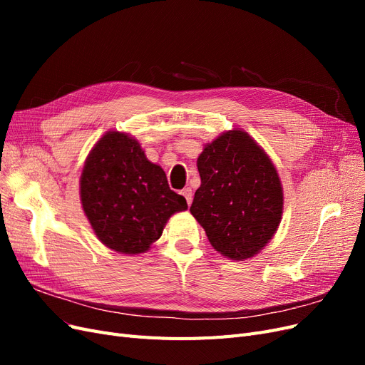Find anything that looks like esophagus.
Listing matches in <instances>:
<instances>
[{"label": "esophagus", "instance_id": "esophagus-1", "mask_svg": "<svg viewBox=\"0 0 365 365\" xmlns=\"http://www.w3.org/2000/svg\"><path fill=\"white\" fill-rule=\"evenodd\" d=\"M181 193H182V196L185 197V201H187V204H192V200H193V193H192V189L190 187H185V189H182L181 190Z\"/></svg>", "mask_w": 365, "mask_h": 365}]
</instances>
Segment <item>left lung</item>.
I'll return each instance as SVG.
<instances>
[{"instance_id": "obj_1", "label": "left lung", "mask_w": 365, "mask_h": 365, "mask_svg": "<svg viewBox=\"0 0 365 365\" xmlns=\"http://www.w3.org/2000/svg\"><path fill=\"white\" fill-rule=\"evenodd\" d=\"M196 164L201 187L190 213L222 256L254 257L282 220L283 189L277 169L256 140L240 129L207 143Z\"/></svg>"}]
</instances>
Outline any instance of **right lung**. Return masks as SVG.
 I'll return each mask as SVG.
<instances>
[{
  "instance_id": "obj_1",
  "label": "right lung",
  "mask_w": 365,
  "mask_h": 365,
  "mask_svg": "<svg viewBox=\"0 0 365 365\" xmlns=\"http://www.w3.org/2000/svg\"><path fill=\"white\" fill-rule=\"evenodd\" d=\"M81 201L98 240L121 254L146 252L169 217L187 210L160 165L146 158L134 137L118 130L106 132L88 155Z\"/></svg>"
}]
</instances>
